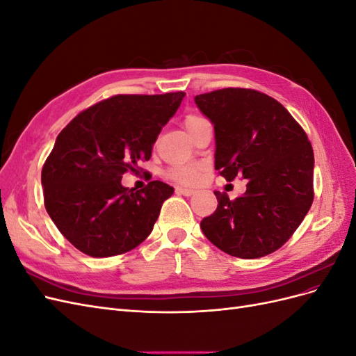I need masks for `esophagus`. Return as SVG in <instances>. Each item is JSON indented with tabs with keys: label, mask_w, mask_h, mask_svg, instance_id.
<instances>
[{
	"label": "esophagus",
	"mask_w": 356,
	"mask_h": 356,
	"mask_svg": "<svg viewBox=\"0 0 356 356\" xmlns=\"http://www.w3.org/2000/svg\"><path fill=\"white\" fill-rule=\"evenodd\" d=\"M175 191H177V195H182V196H191L193 193H195V190L193 188H186V187H177Z\"/></svg>",
	"instance_id": "esophagus-1"
}]
</instances>
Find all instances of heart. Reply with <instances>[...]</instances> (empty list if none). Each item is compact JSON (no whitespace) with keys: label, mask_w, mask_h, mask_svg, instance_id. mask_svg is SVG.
<instances>
[{"label":"heart","mask_w":356,"mask_h":356,"mask_svg":"<svg viewBox=\"0 0 356 356\" xmlns=\"http://www.w3.org/2000/svg\"><path fill=\"white\" fill-rule=\"evenodd\" d=\"M207 118H203L199 114H188L184 118V126L187 129V132L190 135L195 134L197 129L207 123ZM202 172L203 168L199 163H179V165H174L170 166L168 170V177L178 182V184H184V186H193L197 184L202 178Z\"/></svg>","instance_id":"1"}]
</instances>
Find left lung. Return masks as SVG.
<instances>
[{
	"label": "left lung",
	"instance_id": "left-lung-1",
	"mask_svg": "<svg viewBox=\"0 0 356 356\" xmlns=\"http://www.w3.org/2000/svg\"><path fill=\"white\" fill-rule=\"evenodd\" d=\"M213 123L215 169L227 181L248 179L243 196L215 191L217 211L203 234L225 254L260 258L294 234L314 202V148L296 118L272 96L225 88L195 98Z\"/></svg>",
	"mask_w": 356,
	"mask_h": 356
}]
</instances>
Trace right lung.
<instances>
[{
  "instance_id": "right-lung-1",
  "label": "right lung",
  "mask_w": 356,
  "mask_h": 356,
  "mask_svg": "<svg viewBox=\"0 0 356 356\" xmlns=\"http://www.w3.org/2000/svg\"><path fill=\"white\" fill-rule=\"evenodd\" d=\"M184 92L114 95L75 115L58 135L41 170L44 207L59 232L86 255L129 252L152 233L161 204L174 193L161 181L134 191L138 174Z\"/></svg>"
}]
</instances>
